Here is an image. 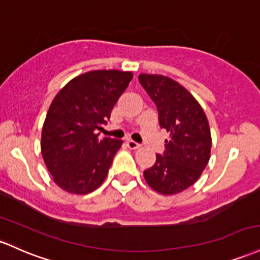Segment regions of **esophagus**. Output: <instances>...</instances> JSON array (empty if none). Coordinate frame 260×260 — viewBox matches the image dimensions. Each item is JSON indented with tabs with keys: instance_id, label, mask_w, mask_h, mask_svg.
Masks as SVG:
<instances>
[{
	"instance_id": "obj_1",
	"label": "esophagus",
	"mask_w": 260,
	"mask_h": 260,
	"mask_svg": "<svg viewBox=\"0 0 260 260\" xmlns=\"http://www.w3.org/2000/svg\"><path fill=\"white\" fill-rule=\"evenodd\" d=\"M127 145L131 149H138V148H141V144H138L135 141H127Z\"/></svg>"
}]
</instances>
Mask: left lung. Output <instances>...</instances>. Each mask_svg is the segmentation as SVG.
Wrapping results in <instances>:
<instances>
[{
	"instance_id": "obj_1",
	"label": "left lung",
	"mask_w": 260,
	"mask_h": 260,
	"mask_svg": "<svg viewBox=\"0 0 260 260\" xmlns=\"http://www.w3.org/2000/svg\"><path fill=\"white\" fill-rule=\"evenodd\" d=\"M139 82L155 104L159 125L170 133L165 150L144 170L147 184L162 195L186 190L201 176L210 159L207 117L195 98L179 82L162 75L141 74Z\"/></svg>"
}]
</instances>
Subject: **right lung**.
I'll list each match as a JSON object with an SVG mask.
<instances>
[{"label": "right lung", "instance_id": "obj_1", "mask_svg": "<svg viewBox=\"0 0 260 260\" xmlns=\"http://www.w3.org/2000/svg\"><path fill=\"white\" fill-rule=\"evenodd\" d=\"M129 71L95 70L68 82L51 102L42 131V155L54 181L78 195L106 179L121 139H99L102 124L124 92Z\"/></svg>", "mask_w": 260, "mask_h": 260}]
</instances>
